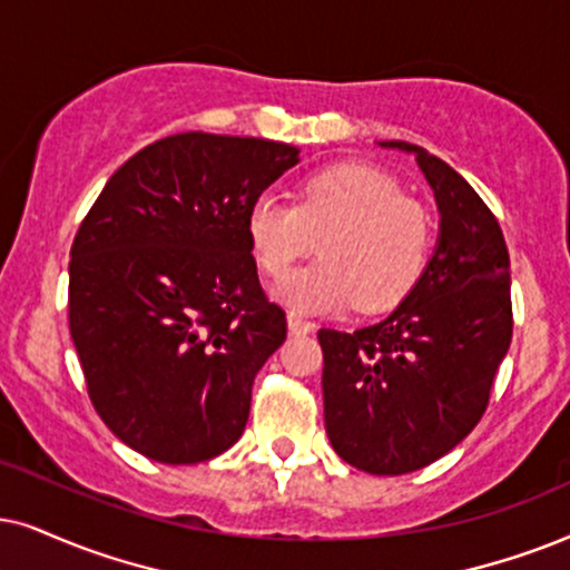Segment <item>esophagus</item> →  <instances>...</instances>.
Here are the masks:
<instances>
[{
	"mask_svg": "<svg viewBox=\"0 0 570 570\" xmlns=\"http://www.w3.org/2000/svg\"><path fill=\"white\" fill-rule=\"evenodd\" d=\"M286 318H289V331H292V334H309V331L315 328V323H309L305 315L294 313V309H292L289 315H286Z\"/></svg>",
	"mask_w": 570,
	"mask_h": 570,
	"instance_id": "obj_1",
	"label": "esophagus"
}]
</instances>
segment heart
<instances>
[{
  "label": "heart",
  "instance_id": "b5f03b06",
  "mask_svg": "<svg viewBox=\"0 0 570 570\" xmlns=\"http://www.w3.org/2000/svg\"><path fill=\"white\" fill-rule=\"evenodd\" d=\"M252 255L265 276L286 278L315 252L321 263L278 286L297 309L386 313L415 289L434 249L429 207L405 197L392 176L363 163L315 170L297 186V202L263 194L247 213Z\"/></svg>",
  "mask_w": 570,
  "mask_h": 570
}]
</instances>
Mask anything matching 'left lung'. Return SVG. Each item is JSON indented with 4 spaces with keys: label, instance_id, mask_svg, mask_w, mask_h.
<instances>
[{
    "label": "left lung",
    "instance_id": "1",
    "mask_svg": "<svg viewBox=\"0 0 570 570\" xmlns=\"http://www.w3.org/2000/svg\"><path fill=\"white\" fill-rule=\"evenodd\" d=\"M442 228L417 286L389 318L321 328L323 415L336 455L376 476L434 463L476 429L513 338L510 257L494 213L460 173L407 141Z\"/></svg>",
    "mask_w": 570,
    "mask_h": 570
}]
</instances>
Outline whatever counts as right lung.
Here are the masks:
<instances>
[{"label":"right lung","instance_id":"add662e5","mask_svg":"<svg viewBox=\"0 0 570 570\" xmlns=\"http://www.w3.org/2000/svg\"><path fill=\"white\" fill-rule=\"evenodd\" d=\"M297 163L281 141L176 134L120 165L81 220L70 336L94 410L144 458L205 463L247 426L257 371L286 338L247 213Z\"/></svg>","mask_w":570,"mask_h":570}]
</instances>
